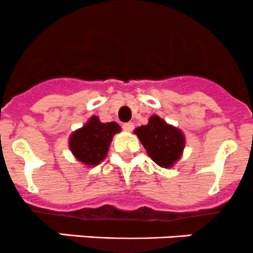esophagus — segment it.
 <instances>
[{
    "mask_svg": "<svg viewBox=\"0 0 253 253\" xmlns=\"http://www.w3.org/2000/svg\"><path fill=\"white\" fill-rule=\"evenodd\" d=\"M123 129L126 130V131H132V130H134V123L123 124Z\"/></svg>",
    "mask_w": 253,
    "mask_h": 253,
    "instance_id": "esophagus-1",
    "label": "esophagus"
}]
</instances>
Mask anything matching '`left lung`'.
<instances>
[{
	"label": "left lung",
	"instance_id": "8db88e82",
	"mask_svg": "<svg viewBox=\"0 0 253 253\" xmlns=\"http://www.w3.org/2000/svg\"><path fill=\"white\" fill-rule=\"evenodd\" d=\"M134 132L146 149L147 155L159 166L169 169L181 157L184 149L183 134L160 117H150L149 124L136 127Z\"/></svg>",
	"mask_w": 253,
	"mask_h": 253
}]
</instances>
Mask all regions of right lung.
Listing matches in <instances>:
<instances>
[{
    "instance_id": "1",
    "label": "right lung",
    "mask_w": 253,
    "mask_h": 253,
    "mask_svg": "<svg viewBox=\"0 0 253 253\" xmlns=\"http://www.w3.org/2000/svg\"><path fill=\"white\" fill-rule=\"evenodd\" d=\"M121 131L116 122L101 123L93 116L81 129L72 132L69 146L74 156L87 166H96L107 156L114 134Z\"/></svg>"
}]
</instances>
